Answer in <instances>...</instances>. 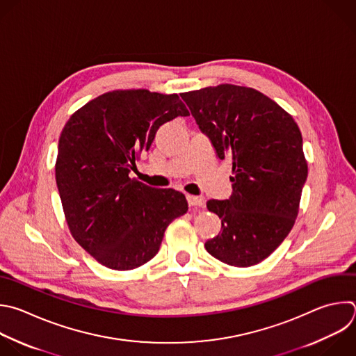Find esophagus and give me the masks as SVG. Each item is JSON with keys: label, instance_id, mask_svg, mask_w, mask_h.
<instances>
[{"label": "esophagus", "instance_id": "1", "mask_svg": "<svg viewBox=\"0 0 356 356\" xmlns=\"http://www.w3.org/2000/svg\"><path fill=\"white\" fill-rule=\"evenodd\" d=\"M187 202L190 207H204V200L197 195H187Z\"/></svg>", "mask_w": 356, "mask_h": 356}]
</instances>
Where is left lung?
<instances>
[{
    "label": "left lung",
    "mask_w": 356,
    "mask_h": 356,
    "mask_svg": "<svg viewBox=\"0 0 356 356\" xmlns=\"http://www.w3.org/2000/svg\"><path fill=\"white\" fill-rule=\"evenodd\" d=\"M219 159H232V195L209 200L222 220L207 252L234 267L267 259L288 236L307 179L302 134L281 106L261 92L223 83L181 93Z\"/></svg>",
    "instance_id": "obj_1"
}]
</instances>
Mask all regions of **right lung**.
Returning <instances> with one entry per match:
<instances>
[{
  "label": "right lung",
  "mask_w": 356,
  "mask_h": 356,
  "mask_svg": "<svg viewBox=\"0 0 356 356\" xmlns=\"http://www.w3.org/2000/svg\"><path fill=\"white\" fill-rule=\"evenodd\" d=\"M179 115L190 113L176 93L113 90L76 110L61 131L56 181L68 227L107 268L148 263L169 223L188 209L184 194L130 177L158 129Z\"/></svg>",
  "instance_id": "add662e5"
}]
</instances>
